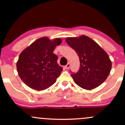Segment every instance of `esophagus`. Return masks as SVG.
Segmentation results:
<instances>
[{
    "label": "esophagus",
    "instance_id": "34e87169",
    "mask_svg": "<svg viewBox=\"0 0 125 125\" xmlns=\"http://www.w3.org/2000/svg\"><path fill=\"white\" fill-rule=\"evenodd\" d=\"M70 66H71V64H70L69 63H67L66 65L64 66V68H65L66 69H68L70 67Z\"/></svg>",
    "mask_w": 125,
    "mask_h": 125
}]
</instances>
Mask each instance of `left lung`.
<instances>
[{
    "instance_id": "1",
    "label": "left lung",
    "mask_w": 125,
    "mask_h": 125,
    "mask_svg": "<svg viewBox=\"0 0 125 125\" xmlns=\"http://www.w3.org/2000/svg\"><path fill=\"white\" fill-rule=\"evenodd\" d=\"M65 41L79 58V69L71 74L75 83L86 90L94 89L103 83L112 68V62L107 53L86 36L67 38Z\"/></svg>"
}]
</instances>
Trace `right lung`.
Instances as JSON below:
<instances>
[{"instance_id":"obj_1","label":"right lung","mask_w":125,"mask_h":125,"mask_svg":"<svg viewBox=\"0 0 125 125\" xmlns=\"http://www.w3.org/2000/svg\"><path fill=\"white\" fill-rule=\"evenodd\" d=\"M62 42L60 38L50 40L42 37L21 52L16 63L17 71L28 86L40 91L56 82L63 68L57 63L58 56L53 51Z\"/></svg>"}]
</instances>
